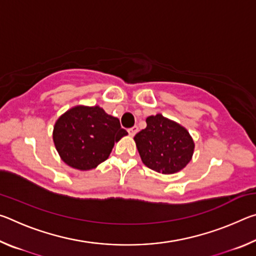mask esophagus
I'll return each instance as SVG.
<instances>
[{"mask_svg":"<svg viewBox=\"0 0 256 256\" xmlns=\"http://www.w3.org/2000/svg\"><path fill=\"white\" fill-rule=\"evenodd\" d=\"M128 134H130V136H136V133L138 132V126H133V128H128Z\"/></svg>","mask_w":256,"mask_h":256,"instance_id":"obj_1","label":"esophagus"}]
</instances>
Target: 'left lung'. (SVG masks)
Here are the masks:
<instances>
[{
	"label": "left lung",
	"mask_w": 256,
	"mask_h": 256,
	"mask_svg": "<svg viewBox=\"0 0 256 256\" xmlns=\"http://www.w3.org/2000/svg\"><path fill=\"white\" fill-rule=\"evenodd\" d=\"M134 136L142 162L154 172L174 174L192 159L194 142L188 130L162 114L149 116Z\"/></svg>",
	"instance_id": "8db88e82"
}]
</instances>
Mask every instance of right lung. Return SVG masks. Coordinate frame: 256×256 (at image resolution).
Segmentation results:
<instances>
[{
  "label": "right lung",
  "mask_w": 256,
  "mask_h": 256,
  "mask_svg": "<svg viewBox=\"0 0 256 256\" xmlns=\"http://www.w3.org/2000/svg\"><path fill=\"white\" fill-rule=\"evenodd\" d=\"M120 120L99 106H76L56 120L55 148L68 166L89 170L110 157L115 142L126 136Z\"/></svg>",
  "instance_id": "add662e5"
}]
</instances>
